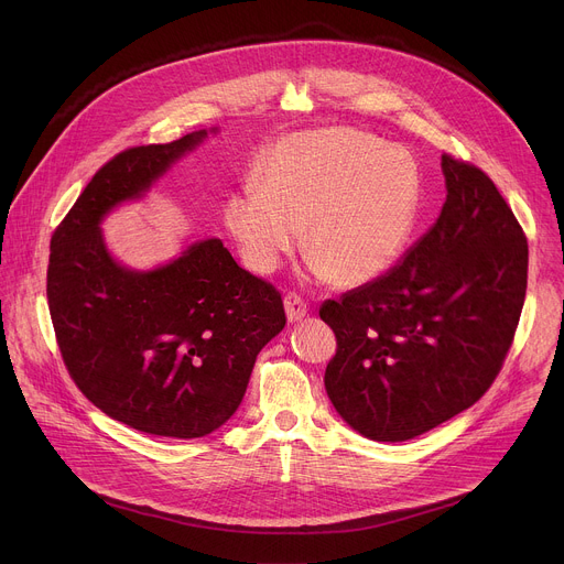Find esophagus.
I'll use <instances>...</instances> for the list:
<instances>
[{
	"label": "esophagus",
	"mask_w": 564,
	"mask_h": 564,
	"mask_svg": "<svg viewBox=\"0 0 564 564\" xmlns=\"http://www.w3.org/2000/svg\"><path fill=\"white\" fill-rule=\"evenodd\" d=\"M283 305L290 321H301L307 314V303L296 292H288L283 299Z\"/></svg>",
	"instance_id": "obj_1"
}]
</instances>
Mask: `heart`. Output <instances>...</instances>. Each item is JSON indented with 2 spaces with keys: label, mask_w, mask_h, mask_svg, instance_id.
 I'll list each match as a JSON object with an SVG mask.
<instances>
[{
  "label": "heart",
  "mask_w": 564,
  "mask_h": 564,
  "mask_svg": "<svg viewBox=\"0 0 564 564\" xmlns=\"http://www.w3.org/2000/svg\"><path fill=\"white\" fill-rule=\"evenodd\" d=\"M415 160L355 129L301 133L276 147L261 185L246 183L225 220L246 263L272 272L301 240L314 276L361 285L404 254L420 216Z\"/></svg>",
  "instance_id": "1"
}]
</instances>
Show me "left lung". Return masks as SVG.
Returning a JSON list of instances; mask_svg holds the SVG:
<instances>
[{
  "label": "left lung",
  "mask_w": 564,
  "mask_h": 564,
  "mask_svg": "<svg viewBox=\"0 0 564 564\" xmlns=\"http://www.w3.org/2000/svg\"><path fill=\"white\" fill-rule=\"evenodd\" d=\"M446 203L394 268L324 301L326 390L368 440L406 442L470 409L498 377L527 294L529 246L494 181L442 155Z\"/></svg>",
  "instance_id": "obj_1"
}]
</instances>
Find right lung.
Masks as SVG:
<instances>
[{"label": "right lung", "instance_id": "right-lung-1", "mask_svg": "<svg viewBox=\"0 0 564 564\" xmlns=\"http://www.w3.org/2000/svg\"><path fill=\"white\" fill-rule=\"evenodd\" d=\"M205 138L200 129L113 155L53 231L46 272L55 339L75 386L109 417L174 440L209 435L236 413L257 355L285 326L279 290L240 268L218 238L149 272L107 250L102 218Z\"/></svg>", "mask_w": 564, "mask_h": 564}]
</instances>
